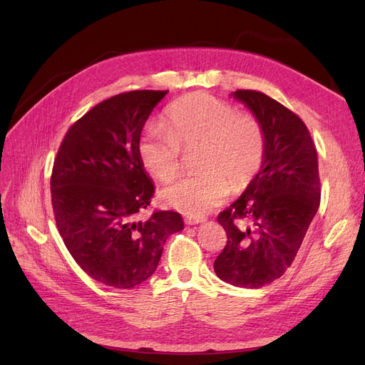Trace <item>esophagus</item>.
<instances>
[{
	"instance_id": "esophagus-1",
	"label": "esophagus",
	"mask_w": 365,
	"mask_h": 365,
	"mask_svg": "<svg viewBox=\"0 0 365 365\" xmlns=\"http://www.w3.org/2000/svg\"><path fill=\"white\" fill-rule=\"evenodd\" d=\"M185 224H189V225H196V224H201V222H204V217H193V216H187L185 219Z\"/></svg>"
}]
</instances>
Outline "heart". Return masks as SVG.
I'll return each instance as SVG.
<instances>
[{"label":"heart","mask_w":365,"mask_h":365,"mask_svg":"<svg viewBox=\"0 0 365 365\" xmlns=\"http://www.w3.org/2000/svg\"><path fill=\"white\" fill-rule=\"evenodd\" d=\"M168 128H148L140 140V158L161 182L181 170L182 149L200 146L196 168L161 190L163 201L189 216H202L222 204L231 189L244 190L262 168L264 132L248 113L205 93L176 101L168 111Z\"/></svg>","instance_id":"1"}]
</instances>
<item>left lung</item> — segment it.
<instances>
[{
    "instance_id": "left-lung-1",
    "label": "left lung",
    "mask_w": 365,
    "mask_h": 365,
    "mask_svg": "<svg viewBox=\"0 0 365 365\" xmlns=\"http://www.w3.org/2000/svg\"><path fill=\"white\" fill-rule=\"evenodd\" d=\"M264 132L259 173L217 222L227 245L215 260L220 280L257 289L291 267L319 207L318 157L304 121L260 91L237 90Z\"/></svg>"
}]
</instances>
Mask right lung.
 <instances>
[{"instance_id":"right-lung-1","label":"right lung","mask_w":365,"mask_h":365,"mask_svg":"<svg viewBox=\"0 0 365 365\" xmlns=\"http://www.w3.org/2000/svg\"><path fill=\"white\" fill-rule=\"evenodd\" d=\"M168 93L129 91L96 105L67 130L54 158L51 205L63 244L90 277L117 289L148 280L165 239L184 228L172 210L137 219L155 192L140 135Z\"/></svg>"}]
</instances>
